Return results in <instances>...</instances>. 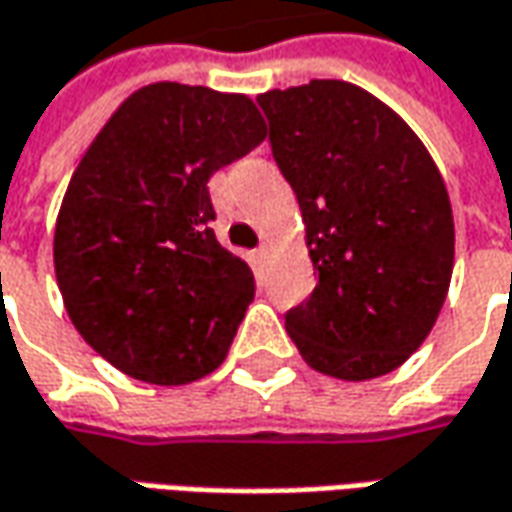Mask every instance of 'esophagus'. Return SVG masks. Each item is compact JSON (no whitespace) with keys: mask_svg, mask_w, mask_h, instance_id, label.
<instances>
[{"mask_svg":"<svg viewBox=\"0 0 512 512\" xmlns=\"http://www.w3.org/2000/svg\"><path fill=\"white\" fill-rule=\"evenodd\" d=\"M252 260H255L257 269H263L269 263V243H260L255 252H252Z\"/></svg>","mask_w":512,"mask_h":512,"instance_id":"esophagus-1","label":"esophagus"}]
</instances>
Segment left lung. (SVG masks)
I'll return each mask as SVG.
<instances>
[{
	"label": "left lung",
	"mask_w": 512,
	"mask_h": 512,
	"mask_svg": "<svg viewBox=\"0 0 512 512\" xmlns=\"http://www.w3.org/2000/svg\"><path fill=\"white\" fill-rule=\"evenodd\" d=\"M257 104L317 274L286 331L320 374H391L431 334L453 274V209L431 152L348 81L311 79Z\"/></svg>",
	"instance_id": "left-lung-1"
}]
</instances>
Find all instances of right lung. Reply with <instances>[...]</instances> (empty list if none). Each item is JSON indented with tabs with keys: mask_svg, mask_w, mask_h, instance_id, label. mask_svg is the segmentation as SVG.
<instances>
[{
	"mask_svg": "<svg viewBox=\"0 0 512 512\" xmlns=\"http://www.w3.org/2000/svg\"><path fill=\"white\" fill-rule=\"evenodd\" d=\"M263 138L249 96L155 81L84 152L56 218V283L84 343L127 377L186 385L226 360L255 277L215 238L206 184Z\"/></svg>",
	"mask_w": 512,
	"mask_h": 512,
	"instance_id": "right-lung-1",
	"label": "right lung"
}]
</instances>
